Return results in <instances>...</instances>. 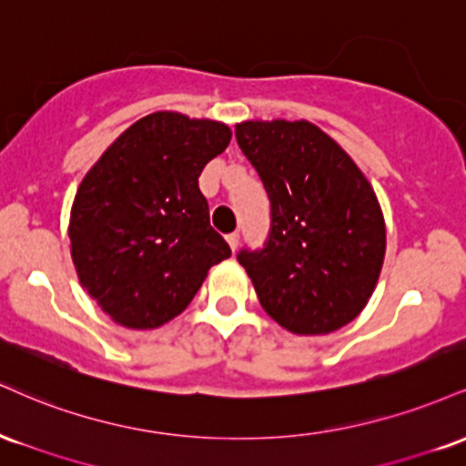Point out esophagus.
<instances>
[{
	"instance_id": "1",
	"label": "esophagus",
	"mask_w": 466,
	"mask_h": 466,
	"mask_svg": "<svg viewBox=\"0 0 466 466\" xmlns=\"http://www.w3.org/2000/svg\"><path fill=\"white\" fill-rule=\"evenodd\" d=\"M238 232H232V234H228V237H226V240H228V245H229V248H232V249H237L238 248Z\"/></svg>"
}]
</instances>
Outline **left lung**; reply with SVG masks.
<instances>
[{
  "label": "left lung",
  "instance_id": "8db88e82",
  "mask_svg": "<svg viewBox=\"0 0 466 466\" xmlns=\"http://www.w3.org/2000/svg\"><path fill=\"white\" fill-rule=\"evenodd\" d=\"M237 140L271 201L265 248L238 254L260 307L296 335L333 333L363 311L386 256L370 181L307 120L240 122Z\"/></svg>",
  "mask_w": 466,
  "mask_h": 466
}]
</instances>
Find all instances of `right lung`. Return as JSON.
<instances>
[{"instance_id": "1", "label": "right lung", "mask_w": 466, "mask_h": 466, "mask_svg": "<svg viewBox=\"0 0 466 466\" xmlns=\"http://www.w3.org/2000/svg\"><path fill=\"white\" fill-rule=\"evenodd\" d=\"M229 140L223 122L155 111L120 133L80 181L69 251L80 287L116 324L170 322L210 267L232 256L199 190L203 166Z\"/></svg>"}]
</instances>
